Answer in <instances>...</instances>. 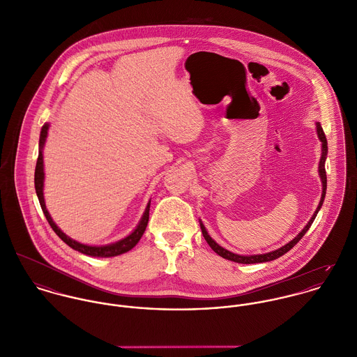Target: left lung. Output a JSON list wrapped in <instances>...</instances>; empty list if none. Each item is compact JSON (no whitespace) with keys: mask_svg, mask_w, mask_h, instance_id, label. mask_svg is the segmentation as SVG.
Instances as JSON below:
<instances>
[{"mask_svg":"<svg viewBox=\"0 0 357 357\" xmlns=\"http://www.w3.org/2000/svg\"><path fill=\"white\" fill-rule=\"evenodd\" d=\"M317 135H319V139L323 143V150H321V158H320V164H319V172H320V178H321V182H323V195H321V200H320V204L316 210V213L312 216V219L307 222V225L303 227V230L292 240L289 241L288 244H285L284 247L276 250V251H272V252H268V254H261V255H251V257H243V255H237V254H233L225 248H222L219 244H216L214 240L210 237V234L207 233L206 227L203 223H200L202 226V231H203V236L206 238V241L210 244V247L214 250L215 252L225 258V259H229V261H233V262H237V264H261V262H269V261H273V259H278L279 257L284 255L285 252H288L302 237L303 234L309 230V227L312 226L316 215L319 213V210L323 206V202H324V197H326V189H327V175H326V167H324V162H326V157H327V139H326V135H324V131L321 128V126L317 123Z\"/></svg>","mask_w":357,"mask_h":357,"instance_id":"left-lung-1","label":"left lung"}]
</instances>
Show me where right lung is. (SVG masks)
Returning <instances> with one entry per match:
<instances>
[{
	"instance_id": "1",
	"label": "right lung",
	"mask_w": 357,
	"mask_h": 357,
	"mask_svg": "<svg viewBox=\"0 0 357 357\" xmlns=\"http://www.w3.org/2000/svg\"><path fill=\"white\" fill-rule=\"evenodd\" d=\"M47 134H48V124H45L41 130V134H40V151H38V158H37V164H36V172H34V186H36V193L38 196V200H40V206L43 208V213L45 215L48 223L51 225V227L54 229V231L69 245L72 247L73 250L81 252V254H85V255H89V257H116V255H120V254H124L127 251H130L131 248H134L138 241L141 240V237L146 230V226H147V222H149V208H150V203L147 204L146 207V211L143 214L142 219L138 225V227L126 238L114 243V244H109V245H103V247H91V245H85V244H79L77 241L72 240L70 237H68L56 225L55 222L52 220L51 215L48 213L47 207H45V203H44V193H43V186H44V164H43V146L45 143V138H47Z\"/></svg>"
}]
</instances>
